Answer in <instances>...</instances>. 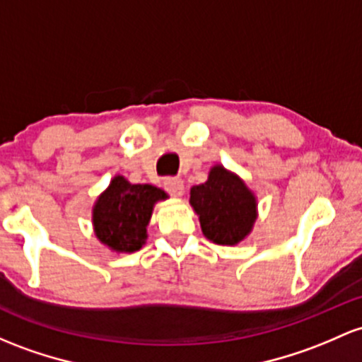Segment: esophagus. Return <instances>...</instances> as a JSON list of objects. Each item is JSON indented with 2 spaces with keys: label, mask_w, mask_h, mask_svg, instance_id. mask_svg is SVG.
I'll list each match as a JSON object with an SVG mask.
<instances>
[{
  "label": "esophagus",
  "mask_w": 362,
  "mask_h": 362,
  "mask_svg": "<svg viewBox=\"0 0 362 362\" xmlns=\"http://www.w3.org/2000/svg\"><path fill=\"white\" fill-rule=\"evenodd\" d=\"M165 189L168 190V192L172 194V196L180 197L182 194H184V182H182V178H177V177L166 178V180H165Z\"/></svg>",
  "instance_id": "obj_1"
}]
</instances>
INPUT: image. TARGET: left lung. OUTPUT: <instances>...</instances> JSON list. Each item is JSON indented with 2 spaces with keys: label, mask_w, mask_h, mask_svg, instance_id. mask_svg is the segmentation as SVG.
<instances>
[{
  "label": "left lung",
  "mask_w": 362,
  "mask_h": 362,
  "mask_svg": "<svg viewBox=\"0 0 362 362\" xmlns=\"http://www.w3.org/2000/svg\"><path fill=\"white\" fill-rule=\"evenodd\" d=\"M190 206L199 216L208 240L235 245L252 232L257 218V199L237 173L214 165L208 180L190 189Z\"/></svg>",
  "instance_id": "1"
}]
</instances>
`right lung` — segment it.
I'll use <instances>...</instances> for the list:
<instances>
[{
  "mask_svg": "<svg viewBox=\"0 0 362 362\" xmlns=\"http://www.w3.org/2000/svg\"><path fill=\"white\" fill-rule=\"evenodd\" d=\"M168 194L149 184H130L125 177L111 178L93 206V226L98 240L113 252H136L148 239L154 204Z\"/></svg>",
  "mask_w": 362,
  "mask_h": 362,
  "instance_id": "add662e5",
  "label": "right lung"
}]
</instances>
